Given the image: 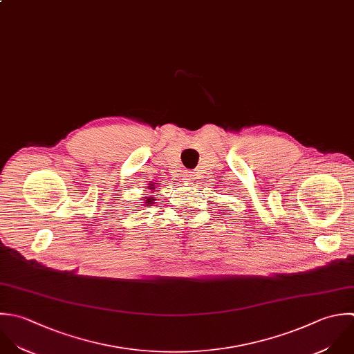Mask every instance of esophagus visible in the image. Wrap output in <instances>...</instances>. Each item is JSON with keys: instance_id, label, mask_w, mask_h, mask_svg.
Segmentation results:
<instances>
[{"instance_id": "obj_1", "label": "esophagus", "mask_w": 354, "mask_h": 354, "mask_svg": "<svg viewBox=\"0 0 354 354\" xmlns=\"http://www.w3.org/2000/svg\"><path fill=\"white\" fill-rule=\"evenodd\" d=\"M194 179H196V175H194V172H192V171H186V172L182 175V180L186 182V183H190V182H193Z\"/></svg>"}]
</instances>
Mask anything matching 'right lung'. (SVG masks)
I'll return each instance as SVG.
<instances>
[{
    "label": "right lung",
    "instance_id": "add662e5",
    "mask_svg": "<svg viewBox=\"0 0 354 354\" xmlns=\"http://www.w3.org/2000/svg\"><path fill=\"white\" fill-rule=\"evenodd\" d=\"M149 189H151V190H154V189H156V187H154V185H153V183H151V185H150V186H149ZM143 200H145V204H146V205H151V204H154V200H156V198H153V197H145V198H143Z\"/></svg>",
    "mask_w": 354,
    "mask_h": 354
}]
</instances>
